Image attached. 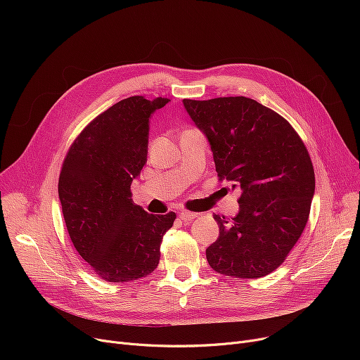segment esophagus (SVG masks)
<instances>
[{"instance_id": "1", "label": "esophagus", "mask_w": 360, "mask_h": 360, "mask_svg": "<svg viewBox=\"0 0 360 360\" xmlns=\"http://www.w3.org/2000/svg\"><path fill=\"white\" fill-rule=\"evenodd\" d=\"M197 217H198V214L190 213V212H181V213H179V219H181L182 221H185V223H190V221H193V220L197 219Z\"/></svg>"}]
</instances>
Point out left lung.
<instances>
[{"instance_id":"left-lung-1","label":"left lung","mask_w":360,"mask_h":360,"mask_svg":"<svg viewBox=\"0 0 360 360\" xmlns=\"http://www.w3.org/2000/svg\"><path fill=\"white\" fill-rule=\"evenodd\" d=\"M182 103L210 144L219 179L240 190L233 219L214 214L219 238L205 250L207 261L226 276L270 274L309 217L315 175L304 141L285 118L254 99Z\"/></svg>"}]
</instances>
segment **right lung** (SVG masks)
I'll use <instances>...</instances> for the list:
<instances>
[{"label":"right lung","instance_id":"add662e5","mask_svg":"<svg viewBox=\"0 0 360 360\" xmlns=\"http://www.w3.org/2000/svg\"><path fill=\"white\" fill-rule=\"evenodd\" d=\"M169 99H124L94 118L64 160L58 194L74 248L112 283L153 271L175 213L148 214L132 204L131 184L147 162L150 118Z\"/></svg>","mask_w":360,"mask_h":360}]
</instances>
